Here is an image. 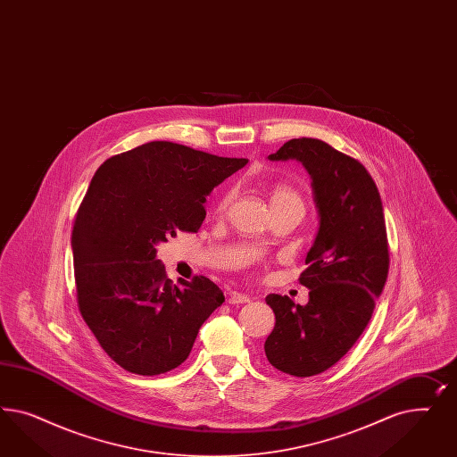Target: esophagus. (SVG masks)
<instances>
[{
	"instance_id": "34e87169",
	"label": "esophagus",
	"mask_w": 457,
	"mask_h": 457,
	"mask_svg": "<svg viewBox=\"0 0 457 457\" xmlns=\"http://www.w3.org/2000/svg\"><path fill=\"white\" fill-rule=\"evenodd\" d=\"M248 295H245V293H237V291L229 293V298H228V303L229 304L248 303Z\"/></svg>"
}]
</instances>
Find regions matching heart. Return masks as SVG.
Here are the masks:
<instances>
[{
    "label": "heart",
    "instance_id": "b5f03b06",
    "mask_svg": "<svg viewBox=\"0 0 457 457\" xmlns=\"http://www.w3.org/2000/svg\"><path fill=\"white\" fill-rule=\"evenodd\" d=\"M231 201H233V193L231 191L222 193L218 197L216 206H214L216 216H222L226 212L228 206L231 204ZM270 204H271V209L291 208L300 209L302 212L304 211L302 195L295 187H291L288 184H277V186L271 187V191H270Z\"/></svg>",
    "mask_w": 457,
    "mask_h": 457
}]
</instances>
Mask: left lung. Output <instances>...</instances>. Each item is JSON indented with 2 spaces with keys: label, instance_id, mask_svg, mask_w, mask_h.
Here are the masks:
<instances>
[{
  "label": "left lung",
  "instance_id": "8db88e82",
  "mask_svg": "<svg viewBox=\"0 0 457 457\" xmlns=\"http://www.w3.org/2000/svg\"><path fill=\"white\" fill-rule=\"evenodd\" d=\"M268 159L303 164L320 226L300 275L308 303L266 296L277 323L264 353L285 374L312 377L342 359L372 319L388 275L384 208L367 169L323 140L291 138Z\"/></svg>",
  "mask_w": 457,
  "mask_h": 457
}]
</instances>
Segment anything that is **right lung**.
Masks as SVG:
<instances>
[{"label": "right lung", "mask_w": 457, "mask_h": 457, "mask_svg": "<svg viewBox=\"0 0 457 457\" xmlns=\"http://www.w3.org/2000/svg\"><path fill=\"white\" fill-rule=\"evenodd\" d=\"M248 164L166 140L98 167L71 231L77 302L100 346L127 372L166 374L189 357L224 295L209 278L172 285L155 246L197 233L206 195Z\"/></svg>", "instance_id": "1"}]
</instances>
